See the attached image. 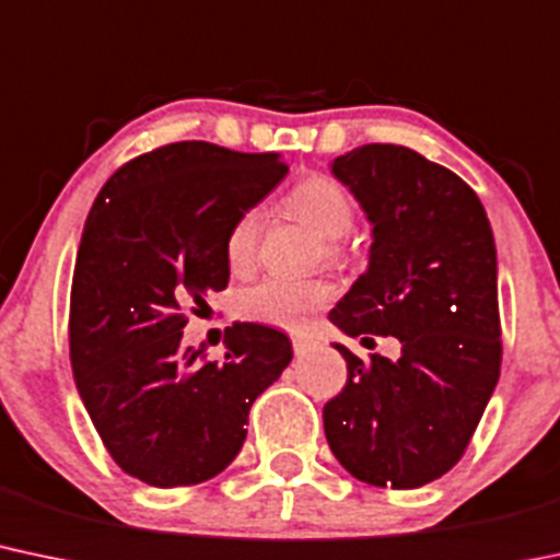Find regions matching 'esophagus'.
<instances>
[{
	"label": "esophagus",
	"instance_id": "esophagus-1",
	"mask_svg": "<svg viewBox=\"0 0 560 560\" xmlns=\"http://www.w3.org/2000/svg\"><path fill=\"white\" fill-rule=\"evenodd\" d=\"M292 348H294V353L298 355H308L313 348H316V342L311 340V337H305V335H294L292 337Z\"/></svg>",
	"mask_w": 560,
	"mask_h": 560
}]
</instances>
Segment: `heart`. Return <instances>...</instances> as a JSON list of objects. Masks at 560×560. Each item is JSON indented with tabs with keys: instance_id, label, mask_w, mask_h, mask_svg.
Returning a JSON list of instances; mask_svg holds the SVG:
<instances>
[{
	"instance_id": "obj_1",
	"label": "heart",
	"mask_w": 560,
	"mask_h": 560,
	"mask_svg": "<svg viewBox=\"0 0 560 560\" xmlns=\"http://www.w3.org/2000/svg\"><path fill=\"white\" fill-rule=\"evenodd\" d=\"M287 212L305 223L313 233L327 238V247L335 249L337 238L348 236L355 223L353 199L342 183L329 175H305L287 190ZM257 242H260V214L247 210L238 214L225 233V262L233 273H247L255 266ZM331 300L327 281H292V279H262L260 284L238 292L236 313L247 322L270 324L281 329L303 327L305 318Z\"/></svg>"
}]
</instances>
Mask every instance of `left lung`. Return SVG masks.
I'll return each mask as SVG.
<instances>
[{"instance_id": "obj_1", "label": "left lung", "mask_w": 560, "mask_h": 560, "mask_svg": "<svg viewBox=\"0 0 560 560\" xmlns=\"http://www.w3.org/2000/svg\"><path fill=\"white\" fill-rule=\"evenodd\" d=\"M331 172L370 218L372 249L329 322L364 340L398 337L401 359L335 346L348 383L324 407V433L359 481L425 487L459 463L500 380L489 218L463 177L404 145H361Z\"/></svg>"}]
</instances>
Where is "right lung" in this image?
I'll use <instances>...</instances> for the list:
<instances>
[{"mask_svg": "<svg viewBox=\"0 0 560 560\" xmlns=\"http://www.w3.org/2000/svg\"><path fill=\"white\" fill-rule=\"evenodd\" d=\"M287 172L279 153L183 140L116 170L88 214L71 284L73 380L114 463L149 487L229 468L252 401L292 361L290 337L262 324H233L223 364L183 346L186 305L229 287L231 223Z\"/></svg>", "mask_w": 560, "mask_h": 560, "instance_id": "add662e5", "label": "right lung"}]
</instances>
